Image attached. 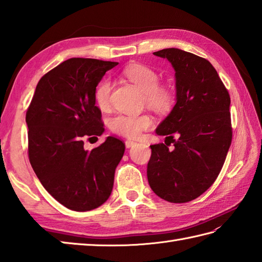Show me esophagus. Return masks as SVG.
Here are the masks:
<instances>
[{
  "label": "esophagus",
  "instance_id": "obj_1",
  "mask_svg": "<svg viewBox=\"0 0 262 262\" xmlns=\"http://www.w3.org/2000/svg\"><path fill=\"white\" fill-rule=\"evenodd\" d=\"M125 145H126V147H127V148H129V147H133L134 145H136V142L128 140V141H126V142H125Z\"/></svg>",
  "mask_w": 262,
  "mask_h": 262
}]
</instances>
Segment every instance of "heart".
Returning <instances> with one entry per match:
<instances>
[{
	"mask_svg": "<svg viewBox=\"0 0 262 262\" xmlns=\"http://www.w3.org/2000/svg\"><path fill=\"white\" fill-rule=\"evenodd\" d=\"M124 74L132 83L144 92L146 104L158 113H166L174 103V92L168 85H160V76L153 69L135 64L124 71ZM111 82L102 80L94 90L96 103L101 110L110 107ZM153 125V120L148 115H117L110 120V129L115 134L125 137L136 138L143 130H146Z\"/></svg>",
	"mask_w": 262,
	"mask_h": 262,
	"instance_id": "1",
	"label": "heart"
}]
</instances>
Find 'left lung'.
I'll list each match as a JSON object with an SVG mask.
<instances>
[{
	"label": "left lung",
	"mask_w": 262,
	"mask_h": 262,
	"mask_svg": "<svg viewBox=\"0 0 262 262\" xmlns=\"http://www.w3.org/2000/svg\"><path fill=\"white\" fill-rule=\"evenodd\" d=\"M153 54L176 72L177 102L157 128L175 147L151 145L147 180L160 198L187 203L213 185L224 164L232 142L230 94L207 59L178 48Z\"/></svg>",
	"instance_id": "1"
}]
</instances>
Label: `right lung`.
Wrapping results in <instances>:
<instances>
[{
    "instance_id": "right-lung-1",
    "label": "right lung",
    "mask_w": 262,
    "mask_h": 262,
    "mask_svg": "<svg viewBox=\"0 0 262 262\" xmlns=\"http://www.w3.org/2000/svg\"><path fill=\"white\" fill-rule=\"evenodd\" d=\"M116 65L93 58L65 60L38 82L27 111L32 169L43 188L72 210H91L107 202L125 152L124 143L111 136L91 151L84 148L85 138L104 132L94 90Z\"/></svg>"
}]
</instances>
